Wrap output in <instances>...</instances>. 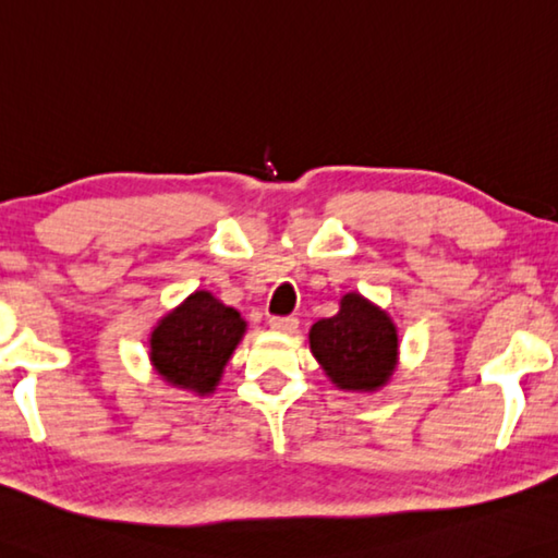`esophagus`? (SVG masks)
<instances>
[{
  "instance_id": "34e87169",
  "label": "esophagus",
  "mask_w": 558,
  "mask_h": 558,
  "mask_svg": "<svg viewBox=\"0 0 558 558\" xmlns=\"http://www.w3.org/2000/svg\"><path fill=\"white\" fill-rule=\"evenodd\" d=\"M268 324H270V329L282 331V333H295L300 327L298 317H270Z\"/></svg>"
}]
</instances>
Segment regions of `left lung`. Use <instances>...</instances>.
<instances>
[{"mask_svg": "<svg viewBox=\"0 0 558 558\" xmlns=\"http://www.w3.org/2000/svg\"><path fill=\"white\" fill-rule=\"evenodd\" d=\"M310 349L339 390L373 392L398 366V327L371 300L347 292L333 317L312 324Z\"/></svg>", "mask_w": 558, "mask_h": 558, "instance_id": "1", "label": "left lung"}]
</instances>
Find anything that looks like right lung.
Returning <instances> with one entry per match:
<instances>
[{"instance_id": "1", "label": "right lung", "mask_w": 558, "mask_h": 558, "mask_svg": "<svg viewBox=\"0 0 558 558\" xmlns=\"http://www.w3.org/2000/svg\"><path fill=\"white\" fill-rule=\"evenodd\" d=\"M246 331V322L207 290L168 312L150 331V363L160 378L197 395L215 392Z\"/></svg>"}]
</instances>
